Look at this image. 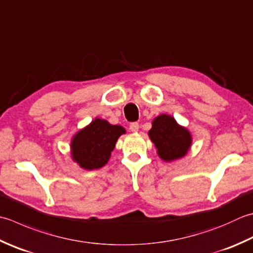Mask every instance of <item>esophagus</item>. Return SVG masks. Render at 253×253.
Returning a JSON list of instances; mask_svg holds the SVG:
<instances>
[{
  "instance_id": "1",
  "label": "esophagus",
  "mask_w": 253,
  "mask_h": 253,
  "mask_svg": "<svg viewBox=\"0 0 253 253\" xmlns=\"http://www.w3.org/2000/svg\"><path fill=\"white\" fill-rule=\"evenodd\" d=\"M129 129L132 132H137L138 130H139V124H138V123H131L130 126H129Z\"/></svg>"
}]
</instances>
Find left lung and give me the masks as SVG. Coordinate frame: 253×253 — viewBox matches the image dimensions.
Listing matches in <instances>:
<instances>
[{
    "label": "left lung",
    "mask_w": 253,
    "mask_h": 253,
    "mask_svg": "<svg viewBox=\"0 0 253 253\" xmlns=\"http://www.w3.org/2000/svg\"><path fill=\"white\" fill-rule=\"evenodd\" d=\"M148 135L156 147L158 156L165 162L179 160L186 156L193 141L190 130L168 114H161L152 121Z\"/></svg>",
    "instance_id": "obj_1"
}]
</instances>
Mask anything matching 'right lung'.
Returning <instances> with one entry per match:
<instances>
[{"mask_svg": "<svg viewBox=\"0 0 253 253\" xmlns=\"http://www.w3.org/2000/svg\"><path fill=\"white\" fill-rule=\"evenodd\" d=\"M126 129L95 118L76 132L70 143L71 159L84 170L100 169L108 162L116 142Z\"/></svg>", "mask_w": 253, "mask_h": 253, "instance_id": "1", "label": "right lung"}]
</instances>
